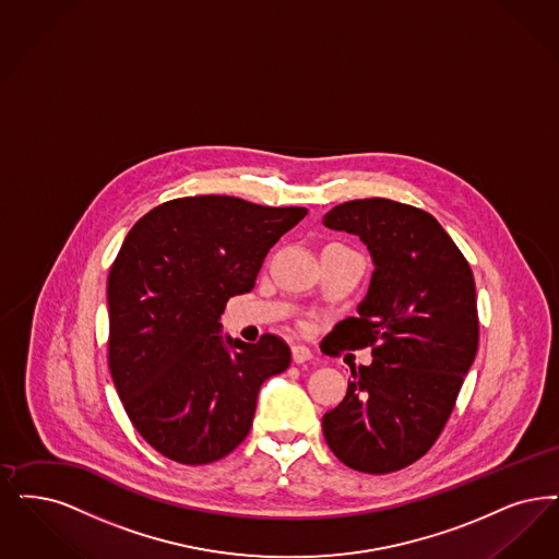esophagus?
<instances>
[{"label":"esophagus","mask_w":559,"mask_h":559,"mask_svg":"<svg viewBox=\"0 0 559 559\" xmlns=\"http://www.w3.org/2000/svg\"><path fill=\"white\" fill-rule=\"evenodd\" d=\"M290 356H293L295 364H306V361L312 359V352L306 345H293Z\"/></svg>","instance_id":"1"}]
</instances>
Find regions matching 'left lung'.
Segmentation results:
<instances>
[{"mask_svg": "<svg viewBox=\"0 0 559 559\" xmlns=\"http://www.w3.org/2000/svg\"><path fill=\"white\" fill-rule=\"evenodd\" d=\"M322 224L359 237L374 272L358 316L335 326L372 364L352 368L322 432L349 468L386 474L420 460L441 435L478 349L474 276L445 228L400 201H345Z\"/></svg>", "mask_w": 559, "mask_h": 559, "instance_id": "1", "label": "left lung"}]
</instances>
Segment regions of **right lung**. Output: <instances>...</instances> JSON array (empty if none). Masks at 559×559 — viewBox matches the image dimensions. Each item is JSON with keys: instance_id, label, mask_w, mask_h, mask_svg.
<instances>
[{"instance_id": "add662e5", "label": "right lung", "mask_w": 559, "mask_h": 559, "mask_svg": "<svg viewBox=\"0 0 559 559\" xmlns=\"http://www.w3.org/2000/svg\"><path fill=\"white\" fill-rule=\"evenodd\" d=\"M306 214L195 195L157 205L124 237L108 276V364L134 428L168 460L228 455L251 428L262 382L289 368L283 338L221 335V313Z\"/></svg>"}]
</instances>
